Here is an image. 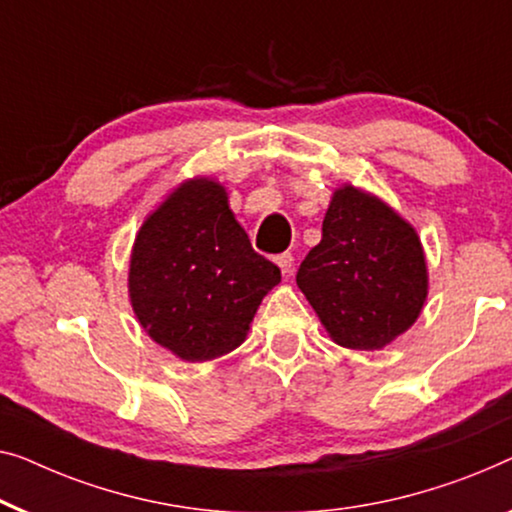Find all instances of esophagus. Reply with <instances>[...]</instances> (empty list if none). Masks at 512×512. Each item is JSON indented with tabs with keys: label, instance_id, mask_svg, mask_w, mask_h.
<instances>
[{
	"label": "esophagus",
	"instance_id": "obj_1",
	"mask_svg": "<svg viewBox=\"0 0 512 512\" xmlns=\"http://www.w3.org/2000/svg\"><path fill=\"white\" fill-rule=\"evenodd\" d=\"M274 261H277L279 270H281V274H284V277L291 274V270H293V254H291V251H284V254H279L277 258H274Z\"/></svg>",
	"mask_w": 512,
	"mask_h": 512
}]
</instances>
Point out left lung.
<instances>
[{
    "label": "left lung",
    "instance_id": "obj_1",
    "mask_svg": "<svg viewBox=\"0 0 512 512\" xmlns=\"http://www.w3.org/2000/svg\"><path fill=\"white\" fill-rule=\"evenodd\" d=\"M300 291L339 346L376 351L409 330L427 298L420 240L379 198L337 189L323 238L295 274Z\"/></svg>",
    "mask_w": 512,
    "mask_h": 512
}]
</instances>
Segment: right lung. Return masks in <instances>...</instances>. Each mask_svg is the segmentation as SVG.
<instances>
[{
	"instance_id": "obj_1",
	"label": "right lung",
	"mask_w": 512,
	"mask_h": 512,
	"mask_svg": "<svg viewBox=\"0 0 512 512\" xmlns=\"http://www.w3.org/2000/svg\"><path fill=\"white\" fill-rule=\"evenodd\" d=\"M281 270L251 249L226 189L191 180L136 235L129 295L140 325L177 358L203 362L238 348Z\"/></svg>"
}]
</instances>
